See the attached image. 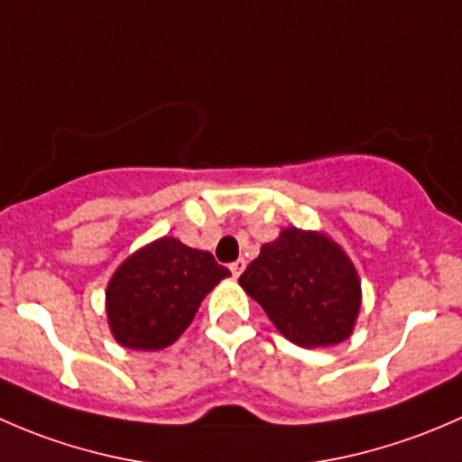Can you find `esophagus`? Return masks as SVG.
Returning a JSON list of instances; mask_svg holds the SVG:
<instances>
[{
    "mask_svg": "<svg viewBox=\"0 0 462 462\" xmlns=\"http://www.w3.org/2000/svg\"><path fill=\"white\" fill-rule=\"evenodd\" d=\"M244 270H245V259H236L235 263H230L232 277H239V274L244 273Z\"/></svg>",
    "mask_w": 462,
    "mask_h": 462,
    "instance_id": "1",
    "label": "esophagus"
}]
</instances>
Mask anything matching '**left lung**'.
<instances>
[{
  "label": "left lung",
  "instance_id": "obj_1",
  "mask_svg": "<svg viewBox=\"0 0 462 462\" xmlns=\"http://www.w3.org/2000/svg\"><path fill=\"white\" fill-rule=\"evenodd\" d=\"M279 333L304 348L351 337L362 286L348 254L321 232L286 227L239 277Z\"/></svg>",
  "mask_w": 462,
  "mask_h": 462
}]
</instances>
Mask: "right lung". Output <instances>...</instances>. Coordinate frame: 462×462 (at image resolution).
I'll return each mask as SVG.
<instances>
[{
    "label": "right lung",
    "mask_w": 462,
    "mask_h": 462,
    "mask_svg": "<svg viewBox=\"0 0 462 462\" xmlns=\"http://www.w3.org/2000/svg\"><path fill=\"white\" fill-rule=\"evenodd\" d=\"M230 270L205 250L161 236L118 265L106 286V319L116 342L158 351L192 324L203 297Z\"/></svg>",
    "instance_id": "obj_1"
}]
</instances>
